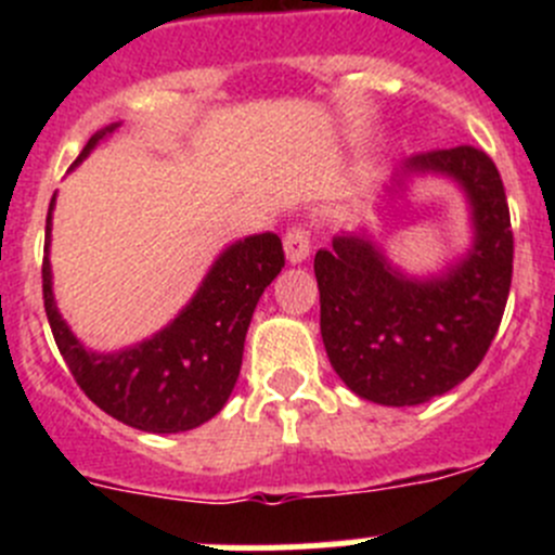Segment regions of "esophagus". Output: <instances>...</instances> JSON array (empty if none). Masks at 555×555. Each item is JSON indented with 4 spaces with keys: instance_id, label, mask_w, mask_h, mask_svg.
<instances>
[{
    "instance_id": "1",
    "label": "esophagus",
    "mask_w": 555,
    "mask_h": 555,
    "mask_svg": "<svg viewBox=\"0 0 555 555\" xmlns=\"http://www.w3.org/2000/svg\"><path fill=\"white\" fill-rule=\"evenodd\" d=\"M284 251H287L289 262H304L311 251V231L309 225L298 222V225L287 228L284 233Z\"/></svg>"
}]
</instances>
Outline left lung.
I'll list each match as a JSON object with an SVG mask.
<instances>
[{
    "instance_id": "8db88e82",
    "label": "left lung",
    "mask_w": 555,
    "mask_h": 555,
    "mask_svg": "<svg viewBox=\"0 0 555 555\" xmlns=\"http://www.w3.org/2000/svg\"><path fill=\"white\" fill-rule=\"evenodd\" d=\"M405 171L453 177L473 206L475 244L446 276L413 282L360 236L319 249V327L330 365L354 395L382 405H422L483 362L513 279V228L505 184L478 147L429 150Z\"/></svg>"
}]
</instances>
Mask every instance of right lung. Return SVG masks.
I'll list each match as a JSON object with an SVG mask.
<instances>
[{
	"label": "right lung",
	"instance_id": "1",
	"mask_svg": "<svg viewBox=\"0 0 555 555\" xmlns=\"http://www.w3.org/2000/svg\"><path fill=\"white\" fill-rule=\"evenodd\" d=\"M115 128L88 139L75 166ZM50 211L42 257L44 313L55 346L88 400L142 433H184L217 416L242 371L246 327L257 300L284 268L282 238L260 233L228 246L169 327L120 354H91L55 309L48 260Z\"/></svg>",
	"mask_w": 555,
	"mask_h": 555
}]
</instances>
